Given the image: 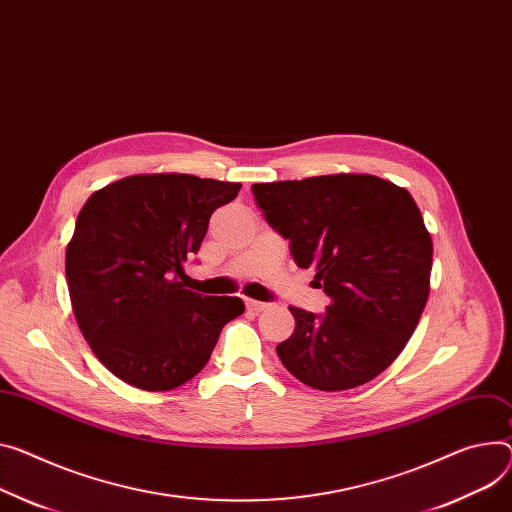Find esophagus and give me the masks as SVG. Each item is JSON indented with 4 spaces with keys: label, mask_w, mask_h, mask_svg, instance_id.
Listing matches in <instances>:
<instances>
[{
    "label": "esophagus",
    "mask_w": 512,
    "mask_h": 512,
    "mask_svg": "<svg viewBox=\"0 0 512 512\" xmlns=\"http://www.w3.org/2000/svg\"><path fill=\"white\" fill-rule=\"evenodd\" d=\"M246 307H248V311H254V313H260V311H264L268 305L266 303H262V301H254V299H246Z\"/></svg>",
    "instance_id": "esophagus-1"
}]
</instances>
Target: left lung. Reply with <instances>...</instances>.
<instances>
[{"instance_id": "left-lung-1", "label": "left lung", "mask_w": 512, "mask_h": 512, "mask_svg": "<svg viewBox=\"0 0 512 512\" xmlns=\"http://www.w3.org/2000/svg\"><path fill=\"white\" fill-rule=\"evenodd\" d=\"M268 225L330 297L318 316L289 307L285 369L320 391L363 385L398 359L422 316L432 240L406 188L367 174L252 184Z\"/></svg>"}]
</instances>
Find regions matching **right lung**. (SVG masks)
<instances>
[{"label":"right lung","mask_w":512,"mask_h":512,"mask_svg":"<svg viewBox=\"0 0 512 512\" xmlns=\"http://www.w3.org/2000/svg\"><path fill=\"white\" fill-rule=\"evenodd\" d=\"M242 184L190 174H139L94 192L75 221L65 274L77 326L100 363L145 391L199 373L240 297L184 289V262L215 209Z\"/></svg>","instance_id":"right-lung-1"}]
</instances>
